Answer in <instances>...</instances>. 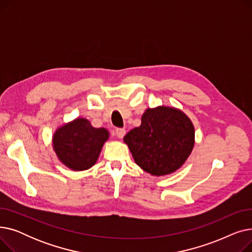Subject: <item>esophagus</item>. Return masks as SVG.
<instances>
[{
  "label": "esophagus",
  "instance_id": "esophagus-1",
  "mask_svg": "<svg viewBox=\"0 0 252 252\" xmlns=\"http://www.w3.org/2000/svg\"><path fill=\"white\" fill-rule=\"evenodd\" d=\"M115 134L119 139H123L126 135V129L125 128H116L115 129Z\"/></svg>",
  "mask_w": 252,
  "mask_h": 252
}]
</instances>
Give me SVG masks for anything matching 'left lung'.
Masks as SVG:
<instances>
[{"label":"left lung","instance_id":"8db88e82","mask_svg":"<svg viewBox=\"0 0 252 252\" xmlns=\"http://www.w3.org/2000/svg\"><path fill=\"white\" fill-rule=\"evenodd\" d=\"M194 126L182 111L162 106L147 109L142 124L124 140L136 163L153 176L174 173L186 161L194 146Z\"/></svg>","mask_w":252,"mask_h":252}]
</instances>
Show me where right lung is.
<instances>
[{"mask_svg": "<svg viewBox=\"0 0 252 252\" xmlns=\"http://www.w3.org/2000/svg\"><path fill=\"white\" fill-rule=\"evenodd\" d=\"M108 136L107 129L93 127L87 119L77 118L57 129L53 145L62 163L74 170H85L96 163Z\"/></svg>", "mask_w": 252, "mask_h": 252, "instance_id": "add662e5", "label": "right lung"}]
</instances>
